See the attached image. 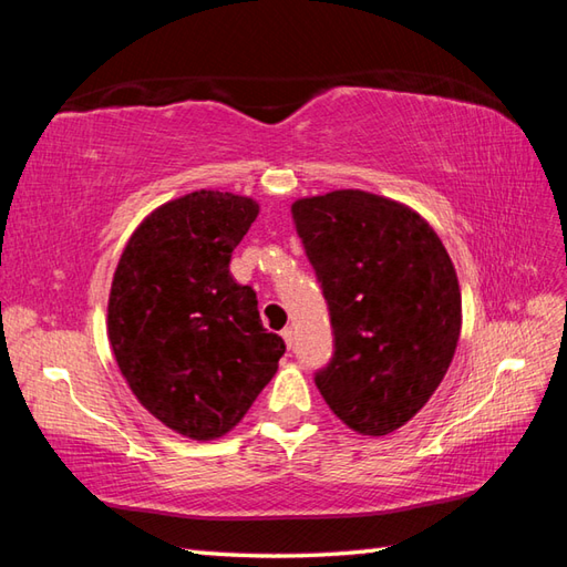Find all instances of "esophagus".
Returning <instances> with one entry per match:
<instances>
[{
    "label": "esophagus",
    "mask_w": 567,
    "mask_h": 567,
    "mask_svg": "<svg viewBox=\"0 0 567 567\" xmlns=\"http://www.w3.org/2000/svg\"><path fill=\"white\" fill-rule=\"evenodd\" d=\"M282 341L287 343V348H292V343H295V331H292V327L282 329Z\"/></svg>",
    "instance_id": "34e87169"
}]
</instances>
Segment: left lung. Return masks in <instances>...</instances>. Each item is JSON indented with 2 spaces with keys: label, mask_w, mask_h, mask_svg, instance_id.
Masks as SVG:
<instances>
[{
  "label": "left lung",
  "mask_w": 567,
  "mask_h": 567,
  "mask_svg": "<svg viewBox=\"0 0 567 567\" xmlns=\"http://www.w3.org/2000/svg\"><path fill=\"white\" fill-rule=\"evenodd\" d=\"M292 221L333 327L317 388L348 429L388 436L431 400L455 355L453 260L424 216L365 189L297 199Z\"/></svg>",
  "instance_id": "obj_1"
}]
</instances>
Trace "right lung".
I'll list each match as a JSON object with an SVG mask.
<instances>
[{"label": "right lung", "mask_w": 567, "mask_h": 567, "mask_svg": "<svg viewBox=\"0 0 567 567\" xmlns=\"http://www.w3.org/2000/svg\"><path fill=\"white\" fill-rule=\"evenodd\" d=\"M258 212L234 192H189L153 209L116 265L106 307L116 365L136 400L192 441L226 436L285 353L256 292L228 272Z\"/></svg>", "instance_id": "right-lung-1"}]
</instances>
